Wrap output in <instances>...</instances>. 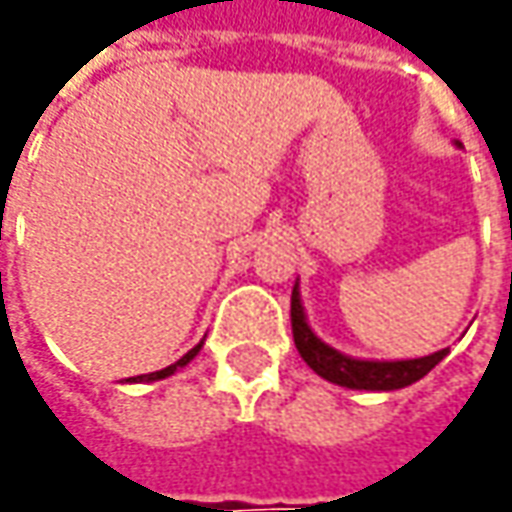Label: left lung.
Returning a JSON list of instances; mask_svg holds the SVG:
<instances>
[{
  "label": "left lung",
  "mask_w": 512,
  "mask_h": 512,
  "mask_svg": "<svg viewBox=\"0 0 512 512\" xmlns=\"http://www.w3.org/2000/svg\"><path fill=\"white\" fill-rule=\"evenodd\" d=\"M290 325H293V342L296 350L322 379L353 390H399L407 384L419 382L427 376L436 364L447 356V350H439L433 356L424 359H407V362H362V359H350L339 350L327 347L322 339L313 336V330L307 327L302 299H299V287H293L290 296Z\"/></svg>",
  "instance_id": "8db88e82"
}]
</instances>
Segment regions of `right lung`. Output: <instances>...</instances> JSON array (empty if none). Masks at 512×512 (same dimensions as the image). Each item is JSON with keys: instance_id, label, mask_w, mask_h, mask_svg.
I'll list each match as a JSON object with an SVG mask.
<instances>
[{"instance_id": "add662e5", "label": "right lung", "mask_w": 512, "mask_h": 512, "mask_svg": "<svg viewBox=\"0 0 512 512\" xmlns=\"http://www.w3.org/2000/svg\"><path fill=\"white\" fill-rule=\"evenodd\" d=\"M199 347H202V344H196L193 350H187V353L182 356V359H179V362L170 364V367H165V370H156V373H145V376H133L130 382H156V379H165V376H170V373H176L179 367H185V364L190 362V359H193L196 353H199Z\"/></svg>"}]
</instances>
